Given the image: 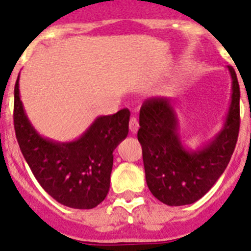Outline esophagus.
Here are the masks:
<instances>
[{"label": "esophagus", "instance_id": "esophagus-1", "mask_svg": "<svg viewBox=\"0 0 251 251\" xmlns=\"http://www.w3.org/2000/svg\"><path fill=\"white\" fill-rule=\"evenodd\" d=\"M139 128V124H138V121H137V118H134V117H132L129 121V129L132 133H136L137 130H138Z\"/></svg>", "mask_w": 251, "mask_h": 251}]
</instances>
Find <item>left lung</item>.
I'll return each instance as SVG.
<instances>
[{
    "label": "left lung",
    "mask_w": 251,
    "mask_h": 251,
    "mask_svg": "<svg viewBox=\"0 0 251 251\" xmlns=\"http://www.w3.org/2000/svg\"><path fill=\"white\" fill-rule=\"evenodd\" d=\"M227 69L232 84L225 123L212 141L197 150H188L181 141L174 100L152 98L142 105L137 137L146 181L153 196L166 205H190L200 200L229 165L240 128V88L235 70Z\"/></svg>",
    "instance_id": "left-lung-1"
}]
</instances>
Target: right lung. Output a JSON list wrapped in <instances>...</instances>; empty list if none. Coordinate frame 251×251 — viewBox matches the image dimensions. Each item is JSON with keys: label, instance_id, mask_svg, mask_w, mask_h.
<instances>
[{"label": "right lung", "instance_id": "1", "mask_svg": "<svg viewBox=\"0 0 251 251\" xmlns=\"http://www.w3.org/2000/svg\"><path fill=\"white\" fill-rule=\"evenodd\" d=\"M15 84L13 124L20 150L35 178L52 199L72 208L88 210L106 197L113 151L128 136L129 110L101 115L77 139L55 142L32 127Z\"/></svg>", "mask_w": 251, "mask_h": 251}]
</instances>
